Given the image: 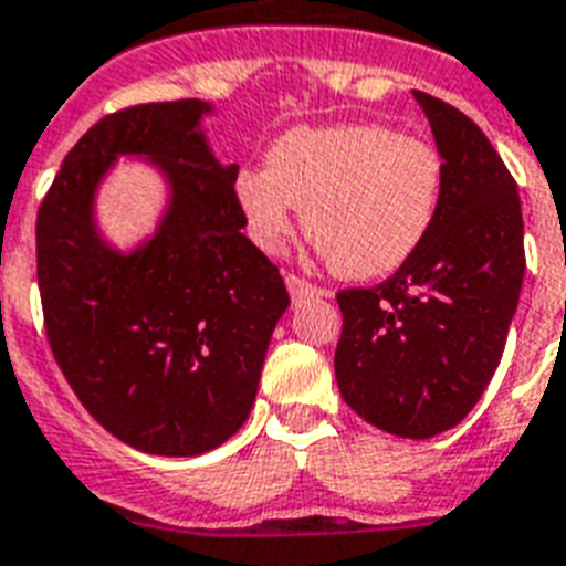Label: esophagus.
Here are the masks:
<instances>
[{
  "label": "esophagus",
  "mask_w": 566,
  "mask_h": 566,
  "mask_svg": "<svg viewBox=\"0 0 566 566\" xmlns=\"http://www.w3.org/2000/svg\"><path fill=\"white\" fill-rule=\"evenodd\" d=\"M284 282H287V291H291L293 300H308V296H328V293L323 291V287L305 282L302 275H293L291 273V275H287V279H284Z\"/></svg>",
  "instance_id": "34e87169"
}]
</instances>
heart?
Returning <instances> with one entry per match:
<instances>
[{
	"label": "heart",
	"mask_w": 566,
	"mask_h": 566,
	"mask_svg": "<svg viewBox=\"0 0 566 566\" xmlns=\"http://www.w3.org/2000/svg\"><path fill=\"white\" fill-rule=\"evenodd\" d=\"M438 146L390 126L353 123L296 128L266 153V167L234 181L249 238L279 252L296 205L305 234L346 279H381L411 261L429 238L443 199Z\"/></svg>",
	"instance_id": "1"
}]
</instances>
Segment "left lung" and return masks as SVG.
<instances>
[{
  "label": "left lung",
  "mask_w": 566,
  "mask_h": 566,
  "mask_svg": "<svg viewBox=\"0 0 566 566\" xmlns=\"http://www.w3.org/2000/svg\"><path fill=\"white\" fill-rule=\"evenodd\" d=\"M413 99L447 170L438 220L390 279L337 293L335 376L358 417L422 440L464 420L500 367L526 249L517 185L482 128L429 93Z\"/></svg>",
  "instance_id": "1"
}]
</instances>
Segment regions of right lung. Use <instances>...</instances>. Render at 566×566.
Segmentation results:
<instances>
[{"label":"right lung","instance_id":"1","mask_svg":"<svg viewBox=\"0 0 566 566\" xmlns=\"http://www.w3.org/2000/svg\"><path fill=\"white\" fill-rule=\"evenodd\" d=\"M211 105L146 102L84 132L38 208V287L57 367L102 429L149 455H202L252 411L275 323L279 266L243 234L234 179L199 132ZM117 154H149L174 188L144 250L92 229V190Z\"/></svg>","mask_w":566,"mask_h":566}]
</instances>
